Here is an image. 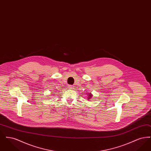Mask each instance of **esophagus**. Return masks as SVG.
I'll return each mask as SVG.
<instances>
[{
    "mask_svg": "<svg viewBox=\"0 0 151 151\" xmlns=\"http://www.w3.org/2000/svg\"><path fill=\"white\" fill-rule=\"evenodd\" d=\"M68 87H69V88H70V89H73L74 88L73 86H71V85L68 86Z\"/></svg>",
    "mask_w": 151,
    "mask_h": 151,
    "instance_id": "1",
    "label": "esophagus"
}]
</instances>
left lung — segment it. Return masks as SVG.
<instances>
[{
    "label": "left lung",
    "instance_id": "8db88e82",
    "mask_svg": "<svg viewBox=\"0 0 151 151\" xmlns=\"http://www.w3.org/2000/svg\"><path fill=\"white\" fill-rule=\"evenodd\" d=\"M90 98H91V95H89V98H88V99H90Z\"/></svg>",
    "mask_w": 151,
    "mask_h": 151
}]
</instances>
